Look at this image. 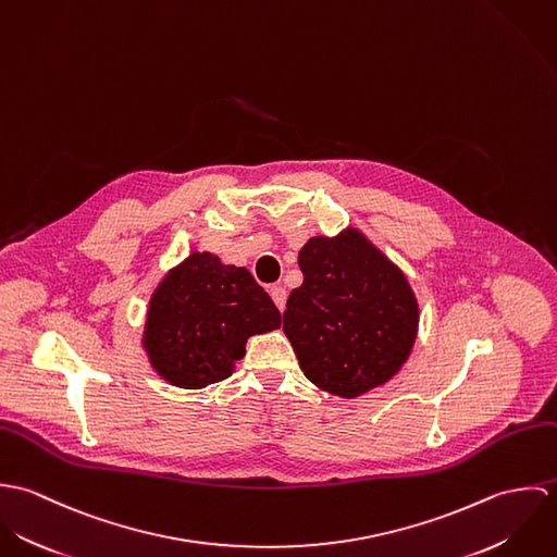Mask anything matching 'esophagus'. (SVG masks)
Instances as JSON below:
<instances>
[{"instance_id":"obj_1","label":"esophagus","mask_w":557,"mask_h":557,"mask_svg":"<svg viewBox=\"0 0 557 557\" xmlns=\"http://www.w3.org/2000/svg\"><path fill=\"white\" fill-rule=\"evenodd\" d=\"M270 296H272L276 309H278V311H285V302H287V292H285V287L274 285V287L270 289Z\"/></svg>"}]
</instances>
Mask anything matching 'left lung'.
<instances>
[{"instance_id": "left-lung-1", "label": "left lung", "mask_w": 557, "mask_h": 557, "mask_svg": "<svg viewBox=\"0 0 557 557\" xmlns=\"http://www.w3.org/2000/svg\"><path fill=\"white\" fill-rule=\"evenodd\" d=\"M298 263L305 281L287 298L283 332L307 380L341 398L388 384L420 321L403 270L356 227L309 239Z\"/></svg>"}]
</instances>
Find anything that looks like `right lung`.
I'll return each instance as SVG.
<instances>
[{"instance_id":"right-lung-1","label":"right lung","mask_w":557,"mask_h":557,"mask_svg":"<svg viewBox=\"0 0 557 557\" xmlns=\"http://www.w3.org/2000/svg\"><path fill=\"white\" fill-rule=\"evenodd\" d=\"M276 327L278 309L246 268L195 250L157 285L141 343L164 382L199 391L234 373L250 336Z\"/></svg>"}]
</instances>
